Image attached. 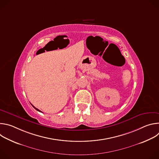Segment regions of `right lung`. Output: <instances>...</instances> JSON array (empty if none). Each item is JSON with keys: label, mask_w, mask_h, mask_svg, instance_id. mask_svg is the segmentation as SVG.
<instances>
[{"label": "right lung", "mask_w": 159, "mask_h": 159, "mask_svg": "<svg viewBox=\"0 0 159 159\" xmlns=\"http://www.w3.org/2000/svg\"><path fill=\"white\" fill-rule=\"evenodd\" d=\"M31 105H32V104H31ZM32 106H33V105H32ZM33 107H34V109H36V110H37V111H39V112H41V111H40V110H39V109H37V108H36V107H34V106H33Z\"/></svg>", "instance_id": "1"}]
</instances>
